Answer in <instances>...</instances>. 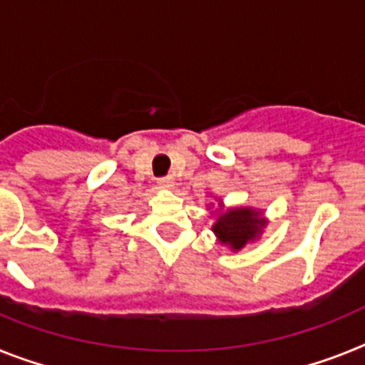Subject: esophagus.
Here are the masks:
<instances>
[{"label": "esophagus", "instance_id": "obj_1", "mask_svg": "<svg viewBox=\"0 0 365 365\" xmlns=\"http://www.w3.org/2000/svg\"><path fill=\"white\" fill-rule=\"evenodd\" d=\"M157 183H159L160 189H172V187H174V178H172V176L159 178V180H157Z\"/></svg>", "mask_w": 365, "mask_h": 365}]
</instances>
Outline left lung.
I'll return each mask as SVG.
<instances>
[{"label": "left lung", "instance_id": "1", "mask_svg": "<svg viewBox=\"0 0 365 365\" xmlns=\"http://www.w3.org/2000/svg\"><path fill=\"white\" fill-rule=\"evenodd\" d=\"M265 223L259 210L227 208V210L217 212V220L212 225V231L216 233L220 242L229 246L233 252H239L263 233Z\"/></svg>", "mask_w": 365, "mask_h": 365}]
</instances>
